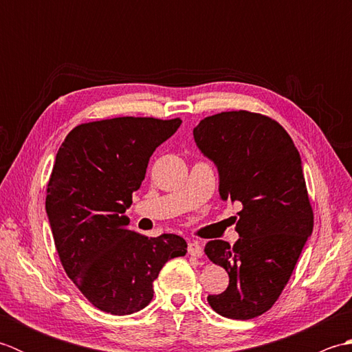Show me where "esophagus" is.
<instances>
[{
  "label": "esophagus",
  "instance_id": "1",
  "mask_svg": "<svg viewBox=\"0 0 352 352\" xmlns=\"http://www.w3.org/2000/svg\"><path fill=\"white\" fill-rule=\"evenodd\" d=\"M188 251L190 256L193 257H203V246H201L198 242H190L188 246Z\"/></svg>",
  "mask_w": 352,
  "mask_h": 352
}]
</instances>
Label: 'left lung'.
Returning <instances> with one entry per match:
<instances>
[{"label":"left lung","instance_id":"1","mask_svg":"<svg viewBox=\"0 0 352 352\" xmlns=\"http://www.w3.org/2000/svg\"><path fill=\"white\" fill-rule=\"evenodd\" d=\"M193 138L218 166L221 198L242 204L237 242L210 241L204 248L230 276L227 290L207 301L221 316L257 318L280 298L313 231L300 153L275 119L248 110L207 116Z\"/></svg>","mask_w":352,"mask_h":352}]
</instances>
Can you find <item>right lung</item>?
Returning a JSON list of instances; mask_svg holds the SVG:
<instances>
[{
    "mask_svg": "<svg viewBox=\"0 0 352 352\" xmlns=\"http://www.w3.org/2000/svg\"><path fill=\"white\" fill-rule=\"evenodd\" d=\"M180 124L101 119L77 125L58 148L45 203L52 237L65 272L101 311L124 316L146 307L160 269L188 251L183 237L140 234L124 214L149 157Z\"/></svg>",
    "mask_w": 352,
    "mask_h": 352,
    "instance_id": "add662e5",
    "label": "right lung"
}]
</instances>
